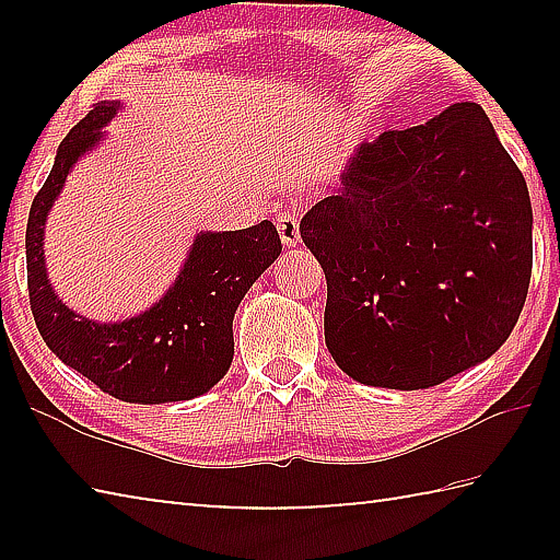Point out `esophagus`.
<instances>
[{
  "label": "esophagus",
  "mask_w": 560,
  "mask_h": 560,
  "mask_svg": "<svg viewBox=\"0 0 560 560\" xmlns=\"http://www.w3.org/2000/svg\"><path fill=\"white\" fill-rule=\"evenodd\" d=\"M277 230L283 246H296L301 240V232H299V214L296 212H279L277 217Z\"/></svg>",
  "instance_id": "34e87169"
}]
</instances>
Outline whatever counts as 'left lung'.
I'll return each mask as SVG.
<instances>
[{
  "instance_id": "left-lung-1",
  "label": "left lung",
  "mask_w": 560,
  "mask_h": 560,
  "mask_svg": "<svg viewBox=\"0 0 560 560\" xmlns=\"http://www.w3.org/2000/svg\"><path fill=\"white\" fill-rule=\"evenodd\" d=\"M530 224L526 179L477 103L360 145L299 226L340 371L422 390L494 355L528 293Z\"/></svg>"
}]
</instances>
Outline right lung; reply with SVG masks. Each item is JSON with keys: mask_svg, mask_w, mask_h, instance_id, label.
Instances as JSON below:
<instances>
[{"mask_svg": "<svg viewBox=\"0 0 560 560\" xmlns=\"http://www.w3.org/2000/svg\"><path fill=\"white\" fill-rule=\"evenodd\" d=\"M118 101L96 103L56 150L26 222V281L36 328L51 353L122 402L192 400L222 381L234 358L232 320L244 293L281 254L269 220L236 232H200L173 287L143 314L96 324L59 301L46 277L44 224L79 158L96 148Z\"/></svg>", "mask_w": 560, "mask_h": 560, "instance_id": "add662e5", "label": "right lung"}]
</instances>
